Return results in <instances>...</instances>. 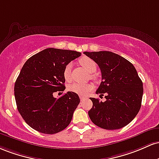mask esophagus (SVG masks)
Returning a JSON list of instances; mask_svg holds the SVG:
<instances>
[{
  "mask_svg": "<svg viewBox=\"0 0 159 159\" xmlns=\"http://www.w3.org/2000/svg\"><path fill=\"white\" fill-rule=\"evenodd\" d=\"M85 99H86V98H85V97H83V96H80V100H81V101H84Z\"/></svg>",
  "mask_w": 159,
  "mask_h": 159,
  "instance_id": "esophagus-1",
  "label": "esophagus"
}]
</instances>
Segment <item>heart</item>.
<instances>
[{"mask_svg": "<svg viewBox=\"0 0 159 159\" xmlns=\"http://www.w3.org/2000/svg\"><path fill=\"white\" fill-rule=\"evenodd\" d=\"M80 63L89 73H93L96 70V63L89 57H83V58H80ZM71 67H72L71 63H68L65 66V70H64V77L67 81H69L70 80ZM93 88V85L91 83H75L69 86L70 92H74L79 95H85L89 92H91Z\"/></svg>", "mask_w": 159, "mask_h": 159, "instance_id": "heart-1", "label": "heart"}]
</instances>
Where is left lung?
I'll list each match as a JSON object with an SVG mask.
<instances>
[{
  "label": "left lung",
  "mask_w": 159,
  "mask_h": 159,
  "mask_svg": "<svg viewBox=\"0 0 159 159\" xmlns=\"http://www.w3.org/2000/svg\"><path fill=\"white\" fill-rule=\"evenodd\" d=\"M99 66L101 85L96 94H105L106 101L90 98L93 103L89 116L92 122L107 130L129 124L138 113L143 93L142 80L134 65L119 55L109 51L84 52Z\"/></svg>",
  "instance_id": "1"
}]
</instances>
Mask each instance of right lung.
I'll return each mask as SVG.
<instances>
[{
    "instance_id": "right-lung-1",
    "label": "right lung",
    "mask_w": 159,
    "mask_h": 159,
    "mask_svg": "<svg viewBox=\"0 0 159 159\" xmlns=\"http://www.w3.org/2000/svg\"><path fill=\"white\" fill-rule=\"evenodd\" d=\"M80 56L76 51L48 48L34 55L23 65L14 94L18 110L30 127L53 134L69 125L80 103L79 96L67 92L56 98L53 93L65 88V66Z\"/></svg>"
}]
</instances>
